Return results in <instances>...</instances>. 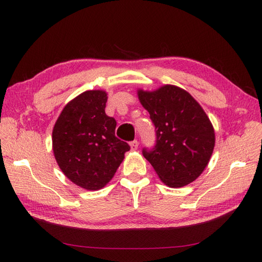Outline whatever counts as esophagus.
Masks as SVG:
<instances>
[{"mask_svg": "<svg viewBox=\"0 0 262 262\" xmlns=\"http://www.w3.org/2000/svg\"><path fill=\"white\" fill-rule=\"evenodd\" d=\"M129 145H130V149L133 150V151H134V150H136L137 147H139V142H137L136 140H134V141L129 142Z\"/></svg>", "mask_w": 262, "mask_h": 262, "instance_id": "34e87169", "label": "esophagus"}]
</instances>
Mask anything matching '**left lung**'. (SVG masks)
Segmentation results:
<instances>
[{"label": "left lung", "mask_w": 262, "mask_h": 262, "mask_svg": "<svg viewBox=\"0 0 262 262\" xmlns=\"http://www.w3.org/2000/svg\"><path fill=\"white\" fill-rule=\"evenodd\" d=\"M156 130L152 148L142 154L164 184L183 187L205 170L215 145L209 118L188 92L164 85L154 92L139 91Z\"/></svg>", "instance_id": "left-lung-1"}]
</instances>
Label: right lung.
Listing matches in <instances>:
<instances>
[{"instance_id":"1","label":"right lung","mask_w":262,"mask_h":262,"mask_svg":"<svg viewBox=\"0 0 262 262\" xmlns=\"http://www.w3.org/2000/svg\"><path fill=\"white\" fill-rule=\"evenodd\" d=\"M107 95L85 91L66 105L53 129V151L68 179L90 190L113 178L130 147L115 136L117 121L105 113Z\"/></svg>"}]
</instances>
